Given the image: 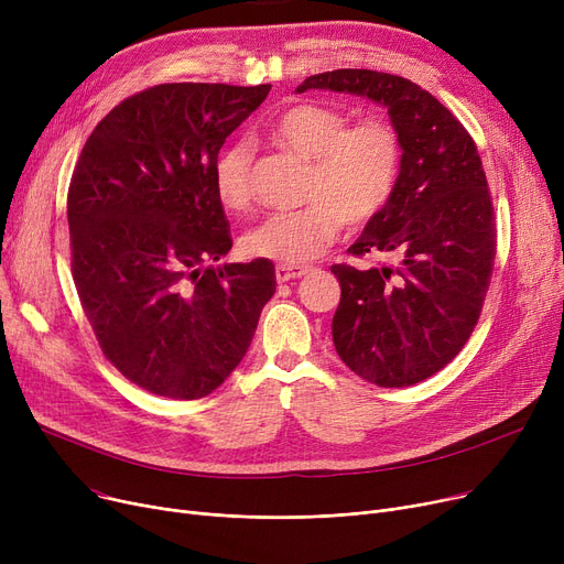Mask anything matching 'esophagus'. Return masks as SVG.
I'll return each instance as SVG.
<instances>
[{
  "instance_id": "1",
  "label": "esophagus",
  "mask_w": 564,
  "mask_h": 564,
  "mask_svg": "<svg viewBox=\"0 0 564 564\" xmlns=\"http://www.w3.org/2000/svg\"><path fill=\"white\" fill-rule=\"evenodd\" d=\"M304 274H308L306 264H276V281L279 283L302 279Z\"/></svg>"
}]
</instances>
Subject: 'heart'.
<instances>
[{"label":"heart","mask_w":564,"mask_h":564,"mask_svg":"<svg viewBox=\"0 0 564 564\" xmlns=\"http://www.w3.org/2000/svg\"><path fill=\"white\" fill-rule=\"evenodd\" d=\"M270 139L311 160L306 203L267 215L242 240L253 258L300 264L317 258L347 224L372 219L389 203L402 160L395 128L383 118L347 126V116L324 105H294L267 126ZM253 145L245 139L221 148L213 169L217 200L230 213L249 207Z\"/></svg>","instance_id":"1"}]
</instances>
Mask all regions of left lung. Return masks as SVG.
<instances>
[{"label": "left lung", "instance_id": "1", "mask_svg": "<svg viewBox=\"0 0 564 564\" xmlns=\"http://www.w3.org/2000/svg\"><path fill=\"white\" fill-rule=\"evenodd\" d=\"M361 96L389 111L402 145L395 189L349 253L395 264H334L332 336L343 364L383 389L448 366L478 324L496 256L494 205L476 141L432 94L404 77L343 68L297 86Z\"/></svg>", "mask_w": 564, "mask_h": 564}]
</instances>
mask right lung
<instances>
[{"label":"right lung","mask_w":564,"mask_h":564,"mask_svg":"<svg viewBox=\"0 0 564 564\" xmlns=\"http://www.w3.org/2000/svg\"><path fill=\"white\" fill-rule=\"evenodd\" d=\"M270 88L160 84L84 143L68 189L73 279L105 357L143 391L196 400L221 387L276 290L272 260L215 264L232 247L215 160Z\"/></svg>","instance_id":"right-lung-1"}]
</instances>
